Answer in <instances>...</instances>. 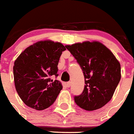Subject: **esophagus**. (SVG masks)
Wrapping results in <instances>:
<instances>
[{"label":"esophagus","instance_id":"obj_1","mask_svg":"<svg viewBox=\"0 0 134 134\" xmlns=\"http://www.w3.org/2000/svg\"><path fill=\"white\" fill-rule=\"evenodd\" d=\"M70 86H71V82H68L67 83V84H66V87H70Z\"/></svg>","mask_w":134,"mask_h":134}]
</instances>
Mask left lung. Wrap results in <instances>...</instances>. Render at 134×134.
Segmentation results:
<instances>
[{"mask_svg": "<svg viewBox=\"0 0 134 134\" xmlns=\"http://www.w3.org/2000/svg\"><path fill=\"white\" fill-rule=\"evenodd\" d=\"M77 59L85 76L82 94L75 97L80 107L99 109L111 99L121 80V65L114 54L99 41H85L65 46Z\"/></svg>", "mask_w": 134, "mask_h": 134, "instance_id": "obj_1", "label": "left lung"}]
</instances>
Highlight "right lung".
Segmentation results:
<instances>
[{
  "mask_svg": "<svg viewBox=\"0 0 134 134\" xmlns=\"http://www.w3.org/2000/svg\"><path fill=\"white\" fill-rule=\"evenodd\" d=\"M59 42L40 40L30 45L17 57L13 66L15 87L22 101L29 107L43 110L57 99L62 86L51 76H57L62 51Z\"/></svg>",
  "mask_w": 134,
  "mask_h": 134,
  "instance_id": "1",
  "label": "right lung"
}]
</instances>
